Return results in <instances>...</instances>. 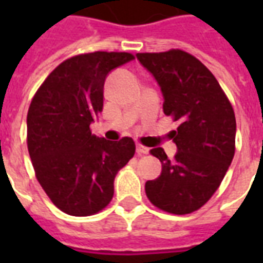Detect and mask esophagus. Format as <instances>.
Instances as JSON below:
<instances>
[{"instance_id": "34e87169", "label": "esophagus", "mask_w": 263, "mask_h": 263, "mask_svg": "<svg viewBox=\"0 0 263 263\" xmlns=\"http://www.w3.org/2000/svg\"><path fill=\"white\" fill-rule=\"evenodd\" d=\"M136 153H138L139 156H142V154H147L148 148L146 147V146H143V144L138 143L136 144Z\"/></svg>"}]
</instances>
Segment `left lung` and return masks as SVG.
I'll list each match as a JSON object with an SVG mask.
<instances>
[{
    "label": "left lung",
    "mask_w": 263,
    "mask_h": 263,
    "mask_svg": "<svg viewBox=\"0 0 263 263\" xmlns=\"http://www.w3.org/2000/svg\"><path fill=\"white\" fill-rule=\"evenodd\" d=\"M136 57L160 84L164 113L179 123L171 132L177 146L172 161L162 147L150 150L162 172L146 181V195L164 212L190 214L212 198L232 162L235 111L214 75L187 51L171 49Z\"/></svg>",
    "instance_id": "8db88e82"
}]
</instances>
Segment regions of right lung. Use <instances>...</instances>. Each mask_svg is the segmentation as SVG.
I'll return each mask as SVG.
<instances>
[{"mask_svg": "<svg viewBox=\"0 0 263 263\" xmlns=\"http://www.w3.org/2000/svg\"><path fill=\"white\" fill-rule=\"evenodd\" d=\"M134 60L125 51H94L65 60L35 92L27 115V147L35 176L69 216L86 217L110 203L115 177L135 154L132 138L91 135L103 107L107 73Z\"/></svg>", "mask_w": 263, "mask_h": 263, "instance_id": "1", "label": "right lung"}]
</instances>
